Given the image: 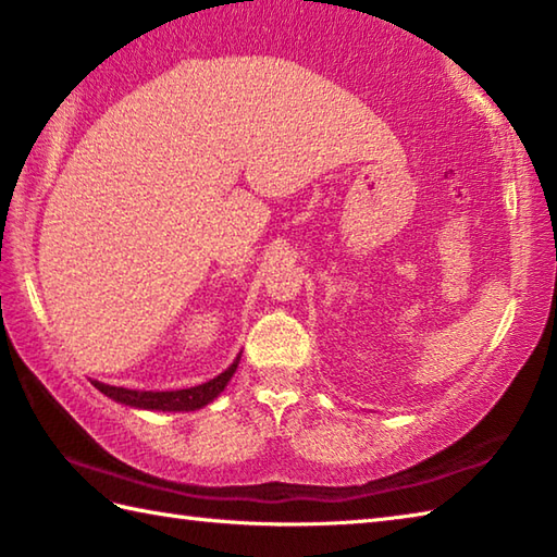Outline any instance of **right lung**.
Returning a JSON list of instances; mask_svg holds the SVG:
<instances>
[{
  "mask_svg": "<svg viewBox=\"0 0 557 557\" xmlns=\"http://www.w3.org/2000/svg\"><path fill=\"white\" fill-rule=\"evenodd\" d=\"M239 359L236 357L234 363L227 371L220 373L212 381L196 385V387H186V389H170V393H152V389H126V387H114V385H104L92 381L102 395L112 397L114 401H122L126 407H136V409H156V411H194L210 405L224 387H227L230 377L234 375L236 366H239Z\"/></svg>",
  "mask_w": 557,
  "mask_h": 557,
  "instance_id": "right-lung-1",
  "label": "right lung"
}]
</instances>
